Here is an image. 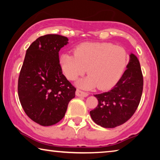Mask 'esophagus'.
Wrapping results in <instances>:
<instances>
[{
    "label": "esophagus",
    "instance_id": "34e87169",
    "mask_svg": "<svg viewBox=\"0 0 160 160\" xmlns=\"http://www.w3.org/2000/svg\"><path fill=\"white\" fill-rule=\"evenodd\" d=\"M76 95L78 96V97H87L88 95V93L80 90V89H76Z\"/></svg>",
    "mask_w": 160,
    "mask_h": 160
}]
</instances>
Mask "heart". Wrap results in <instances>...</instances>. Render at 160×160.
Here are the masks:
<instances>
[{
  "mask_svg": "<svg viewBox=\"0 0 160 160\" xmlns=\"http://www.w3.org/2000/svg\"><path fill=\"white\" fill-rule=\"evenodd\" d=\"M128 61V53L123 47L110 43H83L74 49V54L66 53L60 58L64 75L76 80L87 71L89 75L78 82L82 88L98 86L107 89L117 82Z\"/></svg>",
  "mask_w": 160,
  "mask_h": 160,
  "instance_id": "obj_1",
  "label": "heart"
}]
</instances>
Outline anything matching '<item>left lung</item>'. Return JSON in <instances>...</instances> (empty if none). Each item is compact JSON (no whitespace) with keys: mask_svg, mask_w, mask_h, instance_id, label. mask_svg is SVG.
<instances>
[{"mask_svg":"<svg viewBox=\"0 0 160 160\" xmlns=\"http://www.w3.org/2000/svg\"><path fill=\"white\" fill-rule=\"evenodd\" d=\"M128 68L111 90L94 95L98 106L90 111L92 119L105 128L122 125L132 117L141 101L143 77L136 56L130 54Z\"/></svg>","mask_w":160,"mask_h":160,"instance_id":"1","label":"left lung"}]
</instances>
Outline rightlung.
I'll return each mask as SVG.
<instances>
[{"label": "right lung", "instance_id": "add662e5", "mask_svg": "<svg viewBox=\"0 0 160 160\" xmlns=\"http://www.w3.org/2000/svg\"><path fill=\"white\" fill-rule=\"evenodd\" d=\"M58 34L41 36L31 43L19 73L18 95L28 117L42 126L64 117L76 89L62 74L59 51L68 43Z\"/></svg>", "mask_w": 160, "mask_h": 160}]
</instances>
